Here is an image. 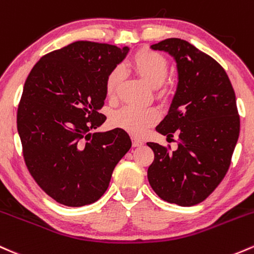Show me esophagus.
I'll list each match as a JSON object with an SVG mask.
<instances>
[{
	"label": "esophagus",
	"mask_w": 254,
	"mask_h": 254,
	"mask_svg": "<svg viewBox=\"0 0 254 254\" xmlns=\"http://www.w3.org/2000/svg\"><path fill=\"white\" fill-rule=\"evenodd\" d=\"M143 144V141L141 140V138H137V137H132V146L133 147H138V146H142Z\"/></svg>",
	"instance_id": "esophagus-1"
}]
</instances>
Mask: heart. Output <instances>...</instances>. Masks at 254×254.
<instances>
[{"instance_id":"heart-1","label":"heart","mask_w":254,"mask_h":254,"mask_svg":"<svg viewBox=\"0 0 254 254\" xmlns=\"http://www.w3.org/2000/svg\"><path fill=\"white\" fill-rule=\"evenodd\" d=\"M129 64L130 67L153 88H157L163 84L168 76V61L163 55L157 52H153V50H138L130 59ZM122 79L123 73L121 68L114 67L111 69L105 82L106 95L111 99L116 96ZM158 119L159 112L155 108L125 106L113 114L112 124L119 129L132 133V135L142 136Z\"/></svg>"}]
</instances>
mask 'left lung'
I'll use <instances>...</instances> for the list:
<instances>
[{
	"label": "left lung",
	"mask_w": 254,
	"mask_h": 254,
	"mask_svg": "<svg viewBox=\"0 0 254 254\" xmlns=\"http://www.w3.org/2000/svg\"><path fill=\"white\" fill-rule=\"evenodd\" d=\"M169 53L177 65L178 83L169 112L155 129L178 135V147L148 142L154 160L149 185L165 201L193 206L204 201L222 182L240 133L236 97L224 68L210 55L180 38L152 44Z\"/></svg>",
	"instance_id": "left-lung-1"
}]
</instances>
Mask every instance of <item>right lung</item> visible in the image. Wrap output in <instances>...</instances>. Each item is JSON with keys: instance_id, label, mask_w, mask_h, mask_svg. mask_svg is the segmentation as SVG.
I'll list each match as a JSON object with an SVG mask.
<instances>
[{"instance_id": "add662e5", "label": "right lung", "mask_w": 254, "mask_h": 254, "mask_svg": "<svg viewBox=\"0 0 254 254\" xmlns=\"http://www.w3.org/2000/svg\"><path fill=\"white\" fill-rule=\"evenodd\" d=\"M127 53V47L77 41L41 58L26 78L16 114L24 160L59 204L97 201L131 147L119 127L91 133L106 121L100 113L106 77Z\"/></svg>"}]
</instances>
